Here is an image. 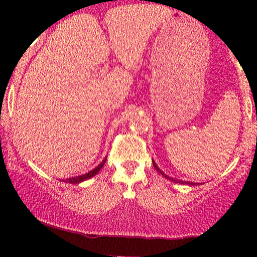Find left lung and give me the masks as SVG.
<instances>
[{"label": "left lung", "mask_w": 257, "mask_h": 257, "mask_svg": "<svg viewBox=\"0 0 257 257\" xmlns=\"http://www.w3.org/2000/svg\"><path fill=\"white\" fill-rule=\"evenodd\" d=\"M152 163H153V167L156 168V170H157V172L159 173V174H162V175L164 176V178L166 179H169L170 181H174V182H179V184H187V185H191V186H194V185H197L196 182H190V181H182V180H176V179H174V178H170V176H168V175H166V174H164L163 172H162L161 169H159V168L157 167V164H156V162L155 161H152ZM199 185V184H198Z\"/></svg>", "instance_id": "obj_1"}]
</instances>
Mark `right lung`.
<instances>
[{
	"mask_svg": "<svg viewBox=\"0 0 257 257\" xmlns=\"http://www.w3.org/2000/svg\"><path fill=\"white\" fill-rule=\"evenodd\" d=\"M105 162H106V158L104 159V161L101 162V163L99 164L98 167H95V168H94L93 170H90V172L85 173V174H83V175L75 176V178H70V179L65 180L64 182H69V184H79V182H82V181H85V180H88V179L93 178V176H94V175H96V174H98V173L100 172V169H101V168L104 167Z\"/></svg>",
	"mask_w": 257,
	"mask_h": 257,
	"instance_id": "add662e5",
	"label": "right lung"
}]
</instances>
